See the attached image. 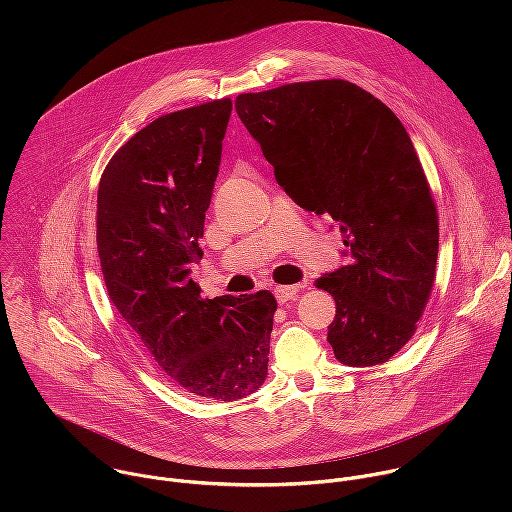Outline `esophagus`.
<instances>
[{
	"instance_id": "1",
	"label": "esophagus",
	"mask_w": 512,
	"mask_h": 512,
	"mask_svg": "<svg viewBox=\"0 0 512 512\" xmlns=\"http://www.w3.org/2000/svg\"><path fill=\"white\" fill-rule=\"evenodd\" d=\"M306 283H296V285H277L275 287V298L279 304H285V302H291L298 298V291L304 287Z\"/></svg>"
}]
</instances>
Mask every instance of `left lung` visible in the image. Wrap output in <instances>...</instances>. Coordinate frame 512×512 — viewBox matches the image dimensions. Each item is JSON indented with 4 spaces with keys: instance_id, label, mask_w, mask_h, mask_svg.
Listing matches in <instances>:
<instances>
[{
    "instance_id": "left-lung-1",
    "label": "left lung",
    "mask_w": 512,
    "mask_h": 512,
    "mask_svg": "<svg viewBox=\"0 0 512 512\" xmlns=\"http://www.w3.org/2000/svg\"><path fill=\"white\" fill-rule=\"evenodd\" d=\"M235 109L298 206L340 227L348 263L316 287L332 294L334 356L375 367L399 352L429 300L437 210L397 115L348 81L245 93Z\"/></svg>"
}]
</instances>
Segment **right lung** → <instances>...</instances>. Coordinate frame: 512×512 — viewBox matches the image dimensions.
<instances>
[{"instance_id":"1","label":"right lung","mask_w":512,"mask_h":512,"mask_svg":"<svg viewBox=\"0 0 512 512\" xmlns=\"http://www.w3.org/2000/svg\"><path fill=\"white\" fill-rule=\"evenodd\" d=\"M231 111L221 99L154 119L117 150L97 194L111 302L176 385L218 401L263 385L277 310L267 289L202 300L190 277Z\"/></svg>"}]
</instances>
